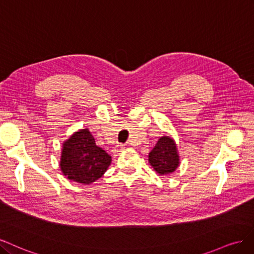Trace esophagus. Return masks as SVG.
I'll return each mask as SVG.
<instances>
[{"label": "esophagus", "mask_w": 254, "mask_h": 254, "mask_svg": "<svg viewBox=\"0 0 254 254\" xmlns=\"http://www.w3.org/2000/svg\"><path fill=\"white\" fill-rule=\"evenodd\" d=\"M124 150H125V146L122 145V144H118V145L115 146V148L113 149V153L114 154H120Z\"/></svg>", "instance_id": "34e87169"}]
</instances>
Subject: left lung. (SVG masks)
<instances>
[{"label":"left lung","mask_w":254,"mask_h":254,"mask_svg":"<svg viewBox=\"0 0 254 254\" xmlns=\"http://www.w3.org/2000/svg\"><path fill=\"white\" fill-rule=\"evenodd\" d=\"M149 163L159 175H169L176 171L181 163L177 144L170 136H161L149 153Z\"/></svg>","instance_id":"left-lung-1"}]
</instances>
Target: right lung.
<instances>
[{
  "label": "right lung",
  "mask_w": 254,
  "mask_h": 254,
  "mask_svg": "<svg viewBox=\"0 0 254 254\" xmlns=\"http://www.w3.org/2000/svg\"><path fill=\"white\" fill-rule=\"evenodd\" d=\"M112 157L95 142L88 128H81L62 143L60 169L71 182L91 185L109 169Z\"/></svg>",
  "instance_id": "right-lung-1"
}]
</instances>
